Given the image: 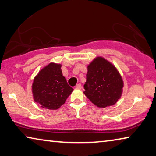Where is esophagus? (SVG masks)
<instances>
[{"mask_svg": "<svg viewBox=\"0 0 156 156\" xmlns=\"http://www.w3.org/2000/svg\"><path fill=\"white\" fill-rule=\"evenodd\" d=\"M81 87H82V86H81L80 84H76V89H81Z\"/></svg>", "mask_w": 156, "mask_h": 156, "instance_id": "34e87169", "label": "esophagus"}]
</instances>
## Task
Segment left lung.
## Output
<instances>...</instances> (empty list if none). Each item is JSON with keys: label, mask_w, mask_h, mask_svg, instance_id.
Wrapping results in <instances>:
<instances>
[{"label": "left lung", "mask_w": 156, "mask_h": 156, "mask_svg": "<svg viewBox=\"0 0 156 156\" xmlns=\"http://www.w3.org/2000/svg\"><path fill=\"white\" fill-rule=\"evenodd\" d=\"M84 94L98 107L112 106L120 98L123 80L115 66L97 57L87 67Z\"/></svg>", "instance_id": "obj_1"}]
</instances>
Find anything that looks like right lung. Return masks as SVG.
Masks as SVG:
<instances>
[{
    "label": "right lung",
    "mask_w": 156,
    "mask_h": 156,
    "mask_svg": "<svg viewBox=\"0 0 156 156\" xmlns=\"http://www.w3.org/2000/svg\"><path fill=\"white\" fill-rule=\"evenodd\" d=\"M73 90L62 76L61 65L54 62L38 72L32 84L34 101L41 107L51 110L61 107Z\"/></svg>",
    "instance_id": "1"
}]
</instances>
